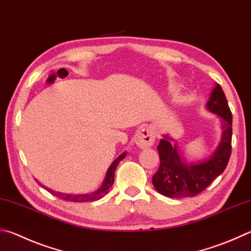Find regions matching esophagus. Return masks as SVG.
Returning <instances> with one entry per match:
<instances>
[{
  "label": "esophagus",
  "mask_w": 251,
  "mask_h": 251,
  "mask_svg": "<svg viewBox=\"0 0 251 251\" xmlns=\"http://www.w3.org/2000/svg\"><path fill=\"white\" fill-rule=\"evenodd\" d=\"M156 135L150 127H141L135 135V144L140 148H149L154 144Z\"/></svg>",
  "instance_id": "obj_1"
}]
</instances>
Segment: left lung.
<instances>
[{"instance_id": "8db88e82", "label": "left lung", "mask_w": 251, "mask_h": 251, "mask_svg": "<svg viewBox=\"0 0 251 251\" xmlns=\"http://www.w3.org/2000/svg\"><path fill=\"white\" fill-rule=\"evenodd\" d=\"M206 110L220 116L221 140L208 158L199 162H186L179 147L169 135H163L158 145L160 166L152 176L159 193L172 199L195 197L224 172L231 153V112L220 84L209 94Z\"/></svg>"}]
</instances>
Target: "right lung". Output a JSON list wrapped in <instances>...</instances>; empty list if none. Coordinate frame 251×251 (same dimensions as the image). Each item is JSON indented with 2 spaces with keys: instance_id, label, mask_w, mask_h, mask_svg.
Segmentation results:
<instances>
[{
  "instance_id": "obj_1",
  "label": "right lung",
  "mask_w": 251,
  "mask_h": 251,
  "mask_svg": "<svg viewBox=\"0 0 251 251\" xmlns=\"http://www.w3.org/2000/svg\"><path fill=\"white\" fill-rule=\"evenodd\" d=\"M127 152L124 151L122 154H120L115 160L112 162V165L108 168L106 171L105 177H104V181L102 182V185L100 188L94 191V192L91 193H85V194H67V193H61V192H54L53 190L48 189L46 186H44L43 184H40V186L44 189H46L48 192L53 194L54 197H57L61 200H65V201H70V202H91V201H98V200L102 199L104 195L108 193V190H110L111 186L114 183V176H115V170L116 167L120 161H122L123 159L126 157Z\"/></svg>"
}]
</instances>
